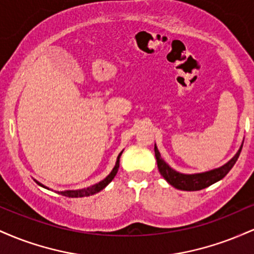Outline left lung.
Returning a JSON list of instances; mask_svg holds the SVG:
<instances>
[{
    "mask_svg": "<svg viewBox=\"0 0 254 254\" xmlns=\"http://www.w3.org/2000/svg\"><path fill=\"white\" fill-rule=\"evenodd\" d=\"M244 143V142H243ZM241 149H243V144H241L240 149L238 150V153L235 154L232 159L227 162L226 165L221 166V167L215 168V170L203 172V173H196V174H183L179 172L174 171L173 168H171L166 162L162 160L161 155H160V151L157 150V147L155 144L154 150H155V156H156V162H157V168L159 172L161 173V176L167 180V183H170L172 186H174L176 189L183 191H198L202 190V189L208 188V186L212 185L218 180H221L222 178L227 176V173L232 170L233 166L237 162L239 155H240Z\"/></svg>",
    "mask_w": 254,
    "mask_h": 254,
    "instance_id": "obj_1",
    "label": "left lung"
}]
</instances>
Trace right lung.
Returning <instances> with one entry per match:
<instances>
[{
    "mask_svg": "<svg viewBox=\"0 0 254 254\" xmlns=\"http://www.w3.org/2000/svg\"><path fill=\"white\" fill-rule=\"evenodd\" d=\"M122 153H123V151H121V153H119V155H118V157H117V162H116V166H115V167H113V170L111 171V173H110L109 176H107L106 178H105L104 180H101L100 183L95 184V185L89 186V188H87V189H81V190H68V191H57V192H58V193H60V194H62V196L70 197V198L88 197V196H92V194L98 193V192H100L101 190H103V189L106 188V186L109 185V184H110L111 182H112L113 178H115L116 174H117L118 168H119V159H121ZM36 183L38 184V185L42 186V188L48 189V188H46V186H44L43 184H40L39 182H37V180H36Z\"/></svg>",
    "mask_w": 254,
    "mask_h": 254,
    "instance_id": "obj_1",
    "label": "right lung"
}]
</instances>
